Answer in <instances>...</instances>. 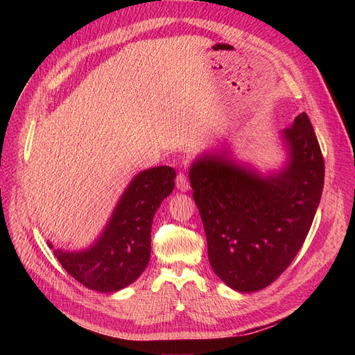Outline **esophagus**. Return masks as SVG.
Returning <instances> with one entry per match:
<instances>
[{
  "label": "esophagus",
  "mask_w": 355,
  "mask_h": 355,
  "mask_svg": "<svg viewBox=\"0 0 355 355\" xmlns=\"http://www.w3.org/2000/svg\"><path fill=\"white\" fill-rule=\"evenodd\" d=\"M176 188L182 192H187L189 191L191 185H189V180H188V176L185 173H179L178 178H176Z\"/></svg>",
  "instance_id": "1"
}]
</instances>
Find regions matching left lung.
<instances>
[{"mask_svg": "<svg viewBox=\"0 0 355 355\" xmlns=\"http://www.w3.org/2000/svg\"><path fill=\"white\" fill-rule=\"evenodd\" d=\"M287 159L262 173L227 146L189 167L211 270L228 287L250 293L292 263L314 220L324 185V159L305 112L280 132Z\"/></svg>", "mask_w": 355, "mask_h": 355, "instance_id": "left-lung-1", "label": "left lung"}]
</instances>
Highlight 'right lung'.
Masks as SVG:
<instances>
[{"label":"right lung","instance_id":"add662e5","mask_svg":"<svg viewBox=\"0 0 355 355\" xmlns=\"http://www.w3.org/2000/svg\"><path fill=\"white\" fill-rule=\"evenodd\" d=\"M176 171L168 166L137 173L87 249L68 252L47 241L65 271L96 292H118L135 283L151 256V228L161 201L175 188Z\"/></svg>","mask_w":355,"mask_h":355}]
</instances>
